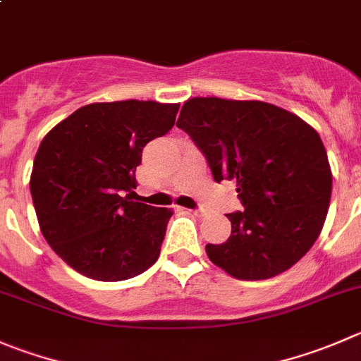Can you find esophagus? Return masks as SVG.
I'll list each match as a JSON object with an SVG mask.
<instances>
[{
    "instance_id": "34e87169",
    "label": "esophagus",
    "mask_w": 361,
    "mask_h": 361,
    "mask_svg": "<svg viewBox=\"0 0 361 361\" xmlns=\"http://www.w3.org/2000/svg\"><path fill=\"white\" fill-rule=\"evenodd\" d=\"M188 212H190V213H194V215H202V212H201V209H188Z\"/></svg>"
}]
</instances>
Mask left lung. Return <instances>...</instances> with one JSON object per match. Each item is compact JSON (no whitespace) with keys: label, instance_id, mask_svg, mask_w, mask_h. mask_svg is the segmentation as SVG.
Returning <instances> with one entry per match:
<instances>
[{"label":"left lung","instance_id":"1","mask_svg":"<svg viewBox=\"0 0 361 361\" xmlns=\"http://www.w3.org/2000/svg\"><path fill=\"white\" fill-rule=\"evenodd\" d=\"M178 128L206 157L213 180H236L243 212L227 215L226 243L209 261L240 281H264L298 262L323 229L331 169L319 134L302 118L259 100L190 99Z\"/></svg>","mask_w":361,"mask_h":361}]
</instances>
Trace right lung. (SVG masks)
I'll list each match as a JSON object with an SVG mask.
<instances>
[{"label": "right lung", "mask_w": 361, "mask_h": 361, "mask_svg": "<svg viewBox=\"0 0 361 361\" xmlns=\"http://www.w3.org/2000/svg\"><path fill=\"white\" fill-rule=\"evenodd\" d=\"M178 109L152 100L90 104L40 142L30 180L40 231L84 277L127 281L159 259L173 212L132 201V190L142 148L173 128Z\"/></svg>", "instance_id": "obj_1"}]
</instances>
